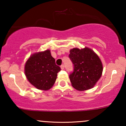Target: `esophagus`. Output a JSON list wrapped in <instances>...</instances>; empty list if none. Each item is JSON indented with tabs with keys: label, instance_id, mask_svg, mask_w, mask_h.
Listing matches in <instances>:
<instances>
[{
	"label": "esophagus",
	"instance_id": "esophagus-1",
	"mask_svg": "<svg viewBox=\"0 0 126 126\" xmlns=\"http://www.w3.org/2000/svg\"><path fill=\"white\" fill-rule=\"evenodd\" d=\"M60 68H61V69H62V70H63V69H64V66L63 64H62L61 66H60Z\"/></svg>",
	"mask_w": 126,
	"mask_h": 126
}]
</instances>
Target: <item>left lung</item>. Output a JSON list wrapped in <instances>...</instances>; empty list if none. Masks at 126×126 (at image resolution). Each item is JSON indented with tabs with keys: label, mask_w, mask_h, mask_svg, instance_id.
<instances>
[{
	"label": "left lung",
	"mask_w": 126,
	"mask_h": 126,
	"mask_svg": "<svg viewBox=\"0 0 126 126\" xmlns=\"http://www.w3.org/2000/svg\"><path fill=\"white\" fill-rule=\"evenodd\" d=\"M69 56L74 64V70L69 75L72 86L80 91L93 88L100 79L103 70L99 56L86 47L71 49Z\"/></svg>",
	"instance_id": "1"
}]
</instances>
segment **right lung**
I'll list each match as a JSON object with an SVG mask.
<instances>
[{
	"label": "right lung",
	"mask_w": 126,
	"mask_h": 126,
	"mask_svg": "<svg viewBox=\"0 0 126 126\" xmlns=\"http://www.w3.org/2000/svg\"><path fill=\"white\" fill-rule=\"evenodd\" d=\"M60 67L55 63L50 50L37 52L30 56L25 64V75L31 85L40 90L52 88Z\"/></svg>",
	"instance_id": "obj_1"
}]
</instances>
